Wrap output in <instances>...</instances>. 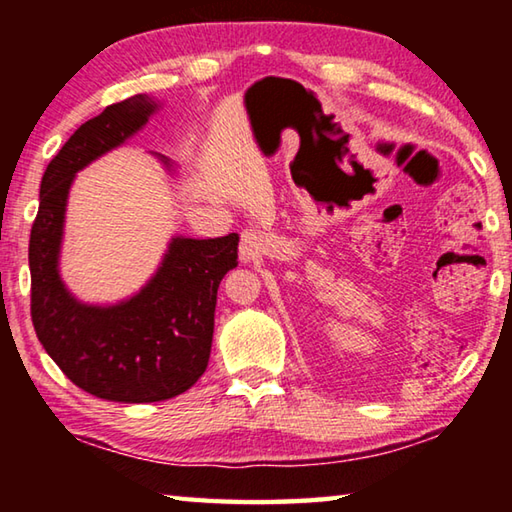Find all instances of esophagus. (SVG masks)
I'll list each match as a JSON object with an SVG mask.
<instances>
[{"mask_svg":"<svg viewBox=\"0 0 512 512\" xmlns=\"http://www.w3.org/2000/svg\"><path fill=\"white\" fill-rule=\"evenodd\" d=\"M264 250H266L264 232L246 230L244 235H241V244H239L241 262H255V259L264 253Z\"/></svg>","mask_w":512,"mask_h":512,"instance_id":"34e87169","label":"esophagus"}]
</instances>
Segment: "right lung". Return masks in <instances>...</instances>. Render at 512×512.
Segmentation results:
<instances>
[{
  "instance_id": "right-lung-1",
  "label": "right lung",
  "mask_w": 512,
  "mask_h": 512,
  "mask_svg": "<svg viewBox=\"0 0 512 512\" xmlns=\"http://www.w3.org/2000/svg\"><path fill=\"white\" fill-rule=\"evenodd\" d=\"M158 108L149 97L112 103L76 131L47 164L31 225V320L67 379L101 400L144 404L192 388L210 361L216 291L237 266L239 235L176 237L153 280L115 307L69 296L58 277L67 192L74 173L140 131Z\"/></svg>"
}]
</instances>
